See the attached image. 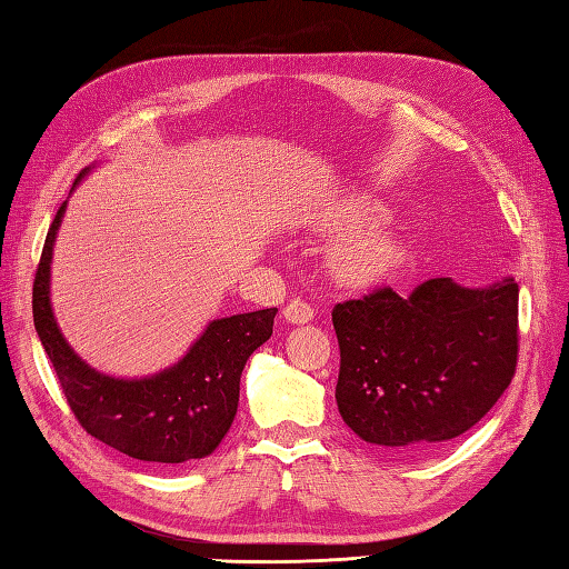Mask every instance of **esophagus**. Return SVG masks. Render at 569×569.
<instances>
[{
	"instance_id": "esophagus-1",
	"label": "esophagus",
	"mask_w": 569,
	"mask_h": 569,
	"mask_svg": "<svg viewBox=\"0 0 569 569\" xmlns=\"http://www.w3.org/2000/svg\"><path fill=\"white\" fill-rule=\"evenodd\" d=\"M283 318L293 325H306L312 320V306L303 298H291L283 308Z\"/></svg>"
}]
</instances>
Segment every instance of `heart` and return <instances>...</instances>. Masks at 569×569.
<instances>
[{"mask_svg":"<svg viewBox=\"0 0 569 569\" xmlns=\"http://www.w3.org/2000/svg\"><path fill=\"white\" fill-rule=\"evenodd\" d=\"M383 220V208L371 200H345L322 217L328 227H359ZM403 259V244L383 227H367L337 241L330 253L335 276L345 283H369L393 271Z\"/></svg>","mask_w":569,"mask_h":569,"instance_id":"obj_1","label":"heart"}]
</instances>
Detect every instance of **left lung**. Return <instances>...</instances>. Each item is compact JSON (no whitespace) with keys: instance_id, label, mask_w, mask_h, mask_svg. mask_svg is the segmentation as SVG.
Instances as JSON below:
<instances>
[{"instance_id":"1","label":"left lung","mask_w":569,"mask_h":569,"mask_svg":"<svg viewBox=\"0 0 569 569\" xmlns=\"http://www.w3.org/2000/svg\"><path fill=\"white\" fill-rule=\"evenodd\" d=\"M340 345L337 408L361 440L418 455L475 428L509 389L518 361V286L430 278L332 308Z\"/></svg>"}]
</instances>
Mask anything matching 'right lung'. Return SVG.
Masks as SVG:
<instances>
[{"instance_id": "add662e5", "label": "right lung", "mask_w": 569, "mask_h": 569, "mask_svg": "<svg viewBox=\"0 0 569 569\" xmlns=\"http://www.w3.org/2000/svg\"><path fill=\"white\" fill-rule=\"evenodd\" d=\"M63 210L66 202L48 229L36 269L33 325L72 416L92 438L141 462L180 465L208 457L232 426L241 369L253 349L271 337L276 308L210 322L190 352L156 377H104L68 347L48 298L53 241Z\"/></svg>"}]
</instances>
